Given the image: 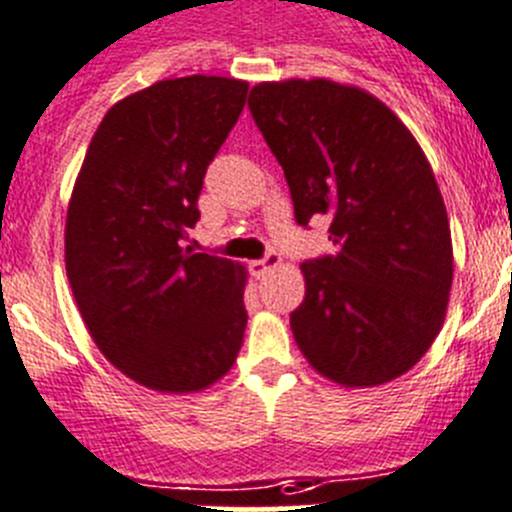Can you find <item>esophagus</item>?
<instances>
[{"mask_svg": "<svg viewBox=\"0 0 512 512\" xmlns=\"http://www.w3.org/2000/svg\"><path fill=\"white\" fill-rule=\"evenodd\" d=\"M280 265V255L278 252H267L262 260H252L250 262V270L257 275V278H262L265 273H270V270H275V267Z\"/></svg>", "mask_w": 512, "mask_h": 512, "instance_id": "esophagus-1", "label": "esophagus"}]
</instances>
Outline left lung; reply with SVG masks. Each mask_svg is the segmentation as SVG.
I'll return each instance as SVG.
<instances>
[{
    "mask_svg": "<svg viewBox=\"0 0 512 512\" xmlns=\"http://www.w3.org/2000/svg\"><path fill=\"white\" fill-rule=\"evenodd\" d=\"M296 222L329 216L334 255L306 260L290 329L308 365L347 388L411 370L439 334L454 257L446 206L421 145L380 99L326 78L250 91Z\"/></svg>",
    "mask_w": 512,
    "mask_h": 512,
    "instance_id": "left-lung-1",
    "label": "left lung"
}]
</instances>
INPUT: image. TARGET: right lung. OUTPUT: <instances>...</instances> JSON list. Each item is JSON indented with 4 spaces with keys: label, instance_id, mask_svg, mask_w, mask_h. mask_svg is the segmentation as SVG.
Returning <instances> with one entry per match:
<instances>
[{
    "label": "right lung",
    "instance_id": "obj_1",
    "mask_svg": "<svg viewBox=\"0 0 512 512\" xmlns=\"http://www.w3.org/2000/svg\"><path fill=\"white\" fill-rule=\"evenodd\" d=\"M247 81L168 78L117 101L91 137L66 219V273L101 354L160 393H196L237 359L245 267L193 252L199 193Z\"/></svg>",
    "mask_w": 512,
    "mask_h": 512
}]
</instances>
